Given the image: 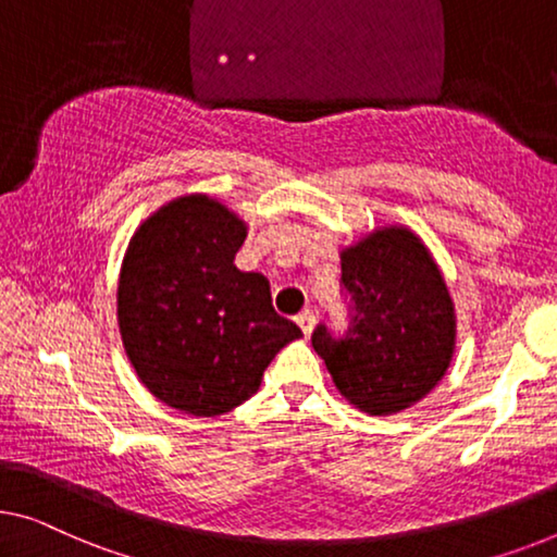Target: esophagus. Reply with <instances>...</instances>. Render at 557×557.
<instances>
[{"mask_svg": "<svg viewBox=\"0 0 557 557\" xmlns=\"http://www.w3.org/2000/svg\"><path fill=\"white\" fill-rule=\"evenodd\" d=\"M295 322H297V325H300V330L305 332V335H310L312 327H314V314L310 310H305V312L297 314Z\"/></svg>", "mask_w": 557, "mask_h": 557, "instance_id": "esophagus-1", "label": "esophagus"}]
</instances>
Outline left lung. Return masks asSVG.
I'll list each match as a JSON object with an SVG mask.
<instances>
[{
  "label": "left lung",
  "mask_w": 557,
  "mask_h": 557,
  "mask_svg": "<svg viewBox=\"0 0 557 557\" xmlns=\"http://www.w3.org/2000/svg\"><path fill=\"white\" fill-rule=\"evenodd\" d=\"M339 262L350 327L343 337L314 327V352L355 408H410L443 380L455 350V307L433 255L408 227H380Z\"/></svg>",
  "instance_id": "obj_1"
}]
</instances>
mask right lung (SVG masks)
I'll list each match as a JSON object with an SVG mask.
<instances>
[{
	"label": "right lung",
	"mask_w": 557,
	"mask_h": 557,
	"mask_svg": "<svg viewBox=\"0 0 557 557\" xmlns=\"http://www.w3.org/2000/svg\"><path fill=\"white\" fill-rule=\"evenodd\" d=\"M245 237V222L218 199L185 195L149 214L124 252V352L174 410L230 412L257 393L282 347L302 337L272 307L268 277L235 268Z\"/></svg>",
	"instance_id": "1"
}]
</instances>
